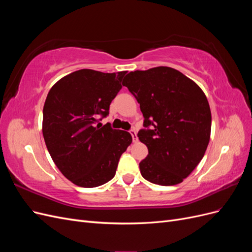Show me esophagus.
Wrapping results in <instances>:
<instances>
[{
    "label": "esophagus",
    "mask_w": 252,
    "mask_h": 252,
    "mask_svg": "<svg viewBox=\"0 0 252 252\" xmlns=\"http://www.w3.org/2000/svg\"><path fill=\"white\" fill-rule=\"evenodd\" d=\"M130 133H131V136H132V140L133 142H138V135H136V132L135 130H130Z\"/></svg>",
    "instance_id": "obj_1"
}]
</instances>
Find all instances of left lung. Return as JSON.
Segmentation results:
<instances>
[{"mask_svg": "<svg viewBox=\"0 0 252 252\" xmlns=\"http://www.w3.org/2000/svg\"><path fill=\"white\" fill-rule=\"evenodd\" d=\"M123 86L140 104L147 127L138 133L148 148L140 163L142 177L162 186L180 184L201 162L210 140L211 111L204 91L166 66L129 72Z\"/></svg>", "mask_w": 252, "mask_h": 252, "instance_id": "obj_1", "label": "left lung"}]
</instances>
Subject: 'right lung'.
I'll use <instances>...</instances> for the list:
<instances>
[{"instance_id":"add662e5","label":"right lung","mask_w":252,"mask_h":252,"mask_svg":"<svg viewBox=\"0 0 252 252\" xmlns=\"http://www.w3.org/2000/svg\"><path fill=\"white\" fill-rule=\"evenodd\" d=\"M125 74L81 69L49 90L43 108V136L52 161L74 185L93 188L110 181L132 142L127 131L95 125L98 114H108Z\"/></svg>"}]
</instances>
